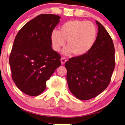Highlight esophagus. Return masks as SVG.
<instances>
[{
  "mask_svg": "<svg viewBox=\"0 0 125 125\" xmlns=\"http://www.w3.org/2000/svg\"><path fill=\"white\" fill-rule=\"evenodd\" d=\"M66 61H67V60L65 58H63V57H62V58H61V62L62 65H64L65 63L66 62Z\"/></svg>",
  "mask_w": 125,
  "mask_h": 125,
  "instance_id": "1",
  "label": "esophagus"
}]
</instances>
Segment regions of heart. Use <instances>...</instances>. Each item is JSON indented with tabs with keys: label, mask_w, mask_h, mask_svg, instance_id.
Returning <instances> with one entry per match:
<instances>
[{
	"label": "heart",
	"mask_w": 125,
	"mask_h": 125,
	"mask_svg": "<svg viewBox=\"0 0 125 125\" xmlns=\"http://www.w3.org/2000/svg\"><path fill=\"white\" fill-rule=\"evenodd\" d=\"M97 30L90 21L73 20L60 26V30H53L50 35L52 48L59 52L67 40V48L63 51L65 55L73 52L75 56H82L90 50L95 43Z\"/></svg>",
	"instance_id": "obj_1"
}]
</instances>
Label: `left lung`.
<instances>
[{
	"label": "left lung",
	"mask_w": 125,
	"mask_h": 125,
	"mask_svg": "<svg viewBox=\"0 0 125 125\" xmlns=\"http://www.w3.org/2000/svg\"><path fill=\"white\" fill-rule=\"evenodd\" d=\"M98 26L96 39L86 54L70 59L65 64L69 90L77 99L87 100L97 96L109 85L115 69V48L104 26Z\"/></svg>",
	"instance_id": "8db88e82"
}]
</instances>
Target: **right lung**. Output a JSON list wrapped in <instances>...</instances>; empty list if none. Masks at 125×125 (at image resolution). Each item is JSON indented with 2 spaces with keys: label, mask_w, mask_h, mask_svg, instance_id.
Masks as SVG:
<instances>
[{
  "label": "right lung",
  "mask_w": 125,
  "mask_h": 125,
  "mask_svg": "<svg viewBox=\"0 0 125 125\" xmlns=\"http://www.w3.org/2000/svg\"><path fill=\"white\" fill-rule=\"evenodd\" d=\"M60 16L40 14L21 28L9 57L11 76L19 89L36 96L46 89V81L61 65L60 55L53 50L50 35Z\"/></svg>",
  "instance_id": "1"
}]
</instances>
